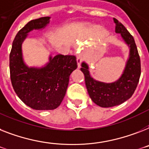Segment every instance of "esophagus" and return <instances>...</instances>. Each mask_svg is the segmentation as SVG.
I'll return each instance as SVG.
<instances>
[{
	"instance_id": "34e87169",
	"label": "esophagus",
	"mask_w": 149,
	"mask_h": 149,
	"mask_svg": "<svg viewBox=\"0 0 149 149\" xmlns=\"http://www.w3.org/2000/svg\"><path fill=\"white\" fill-rule=\"evenodd\" d=\"M77 63H78V66H79V67H80L81 62H82V56H81L80 55L77 56Z\"/></svg>"
}]
</instances>
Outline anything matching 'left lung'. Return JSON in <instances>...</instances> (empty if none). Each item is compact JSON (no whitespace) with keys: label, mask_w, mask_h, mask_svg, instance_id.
I'll use <instances>...</instances> for the list:
<instances>
[{"label":"left lung","mask_w":149,"mask_h":149,"mask_svg":"<svg viewBox=\"0 0 149 149\" xmlns=\"http://www.w3.org/2000/svg\"><path fill=\"white\" fill-rule=\"evenodd\" d=\"M113 20L116 24V33H120L130 48L129 58L123 75L114 83H106L95 80L90 77L89 66L86 63H82L80 69L85 77L86 86L91 100L104 108L120 105L131 98L141 75V61L133 37L117 19L113 18Z\"/></svg>","instance_id":"left-lung-1"}]
</instances>
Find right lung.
<instances>
[{"label":"right lung","instance_id":"1","mask_svg":"<svg viewBox=\"0 0 149 149\" xmlns=\"http://www.w3.org/2000/svg\"><path fill=\"white\" fill-rule=\"evenodd\" d=\"M49 17L28 22L16 35L10 54V80L17 96L26 106L35 110L56 109L63 100L71 72L77 68L75 56L58 54L49 56L43 67H28L23 60L21 45L27 33L44 28Z\"/></svg>","mask_w":149,"mask_h":149}]
</instances>
